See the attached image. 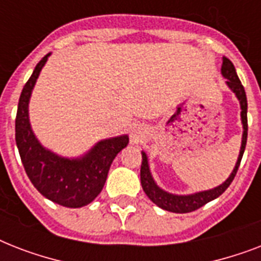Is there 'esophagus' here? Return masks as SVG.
I'll list each match as a JSON object with an SVG mask.
<instances>
[{
  "mask_svg": "<svg viewBox=\"0 0 261 261\" xmlns=\"http://www.w3.org/2000/svg\"><path fill=\"white\" fill-rule=\"evenodd\" d=\"M146 135H147L146 128H145L142 124H137V126L133 127V131H131V142H134V143L142 142Z\"/></svg>",
  "mask_w": 261,
  "mask_h": 261,
  "instance_id": "obj_1",
  "label": "esophagus"
}]
</instances>
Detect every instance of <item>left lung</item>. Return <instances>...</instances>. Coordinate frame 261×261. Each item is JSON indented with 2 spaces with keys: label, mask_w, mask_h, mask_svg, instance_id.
Listing matches in <instances>:
<instances>
[{
  "label": "left lung",
  "mask_w": 261,
  "mask_h": 261,
  "mask_svg": "<svg viewBox=\"0 0 261 261\" xmlns=\"http://www.w3.org/2000/svg\"><path fill=\"white\" fill-rule=\"evenodd\" d=\"M221 73H222L223 79H226V85L229 89L236 94V97L240 101V107H241V123H243V138H241V147H240V154L237 159L234 168L231 173L229 174V177L219 184L218 187H214L211 190L199 191L195 194L188 195H177L171 194L168 191L163 190L161 187L155 182L153 178V174L150 172V167H149V159L145 151H142V165H141V184L145 191V194L147 195V198L150 199L151 202L161 207L163 210L171 211V213H177V214H184V213H191L200 208L204 206L206 203L214 200L222 195L225 191L227 190V187L230 186L233 178H234L236 173L239 171L240 163L243 159L244 150L247 146V137H248V119H247V111H248V102H247V94H245V89H244L243 84L239 80V75L236 73L234 65L231 63L230 59H227L226 57L222 58V67H221Z\"/></svg>",
  "instance_id": "8db88e82"
}]
</instances>
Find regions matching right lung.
<instances>
[{"mask_svg": "<svg viewBox=\"0 0 261 261\" xmlns=\"http://www.w3.org/2000/svg\"><path fill=\"white\" fill-rule=\"evenodd\" d=\"M51 55L36 65L22 88L16 115V145L34 187L51 202L79 208L93 202L101 192L112 161L128 145V135L98 141L85 154L69 159L57 154L39 142L30 123V100L35 84Z\"/></svg>", "mask_w": 261, "mask_h": 261, "instance_id": "obj_1", "label": "right lung"}]
</instances>
